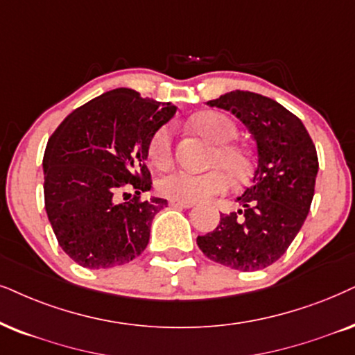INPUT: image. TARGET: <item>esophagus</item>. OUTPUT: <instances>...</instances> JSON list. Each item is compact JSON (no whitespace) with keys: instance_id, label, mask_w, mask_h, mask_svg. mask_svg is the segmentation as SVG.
<instances>
[{"instance_id":"esophagus-1","label":"esophagus","mask_w":355,"mask_h":355,"mask_svg":"<svg viewBox=\"0 0 355 355\" xmlns=\"http://www.w3.org/2000/svg\"><path fill=\"white\" fill-rule=\"evenodd\" d=\"M170 206H175V208H191L195 203H188V201H175V200H170L168 201Z\"/></svg>"}]
</instances>
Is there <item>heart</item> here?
I'll list each match as a JSON object with an SVG mask.
<instances>
[{
    "label": "heart",
    "mask_w": 355,
    "mask_h": 355,
    "mask_svg": "<svg viewBox=\"0 0 355 355\" xmlns=\"http://www.w3.org/2000/svg\"><path fill=\"white\" fill-rule=\"evenodd\" d=\"M193 128L213 141L216 149L211 154V165L218 167L208 172H191L187 168H172L157 180V190L165 198L175 201H195L208 200L230 190L231 177L242 180L249 173L250 159L244 147L232 144L237 128L230 116L218 111H203L193 116ZM149 157L157 167H165L173 157V129L172 125L162 128L152 136L149 142Z\"/></svg>",
    "instance_id": "1"
}]
</instances>
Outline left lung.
Here are the masks:
<instances>
[{
	"label": "left lung",
	"instance_id": "left-lung-1",
	"mask_svg": "<svg viewBox=\"0 0 355 355\" xmlns=\"http://www.w3.org/2000/svg\"><path fill=\"white\" fill-rule=\"evenodd\" d=\"M231 111L252 134L257 165L250 187L237 198V213L221 214L216 230L198 236L206 257L242 272L277 262L308 216L315 195L318 154L293 113L272 98L234 92L208 101Z\"/></svg>",
	"mask_w": 355,
	"mask_h": 355
}]
</instances>
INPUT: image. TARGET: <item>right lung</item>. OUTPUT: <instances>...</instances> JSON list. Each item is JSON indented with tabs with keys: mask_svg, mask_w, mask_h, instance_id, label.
<instances>
[{
	"mask_svg": "<svg viewBox=\"0 0 355 355\" xmlns=\"http://www.w3.org/2000/svg\"><path fill=\"white\" fill-rule=\"evenodd\" d=\"M177 107L116 88L77 107L49 137L44 201L58 245L85 268L124 266L144 252L167 200L150 190L149 142ZM125 189L138 195L129 202Z\"/></svg>",
	"mask_w": 355,
	"mask_h": 355,
	"instance_id": "1",
	"label": "right lung"
}]
</instances>
